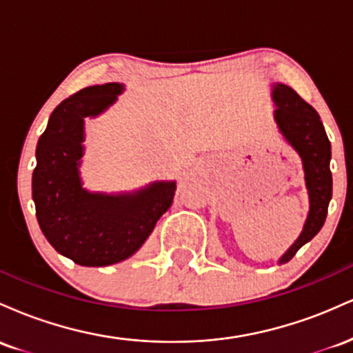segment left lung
Wrapping results in <instances>:
<instances>
[{
  "instance_id": "obj_1",
  "label": "left lung",
  "mask_w": 353,
  "mask_h": 353,
  "mask_svg": "<svg viewBox=\"0 0 353 353\" xmlns=\"http://www.w3.org/2000/svg\"><path fill=\"white\" fill-rule=\"evenodd\" d=\"M272 99L277 106L274 117L279 131L302 159L310 201L309 216L301 236L279 261V264H285L303 244L317 236L325 222L327 209L332 199V151L330 141L317 111L309 103H305L292 88L281 83L274 84Z\"/></svg>"
}]
</instances>
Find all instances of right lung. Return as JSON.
Masks as SVG:
<instances>
[{
    "label": "right lung",
    "instance_id": "1",
    "mask_svg": "<svg viewBox=\"0 0 353 353\" xmlns=\"http://www.w3.org/2000/svg\"><path fill=\"white\" fill-rule=\"evenodd\" d=\"M124 91L119 83L81 89L52 111L36 148L33 201L44 237L64 257L86 267L131 257L171 208L176 182H152L129 194L89 192L79 164L84 117H96Z\"/></svg>",
    "mask_w": 353,
    "mask_h": 353
}]
</instances>
